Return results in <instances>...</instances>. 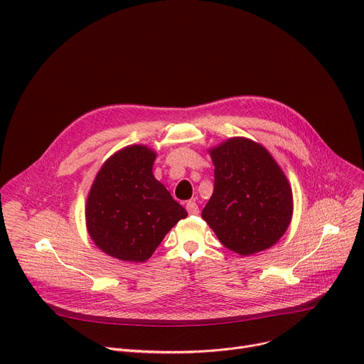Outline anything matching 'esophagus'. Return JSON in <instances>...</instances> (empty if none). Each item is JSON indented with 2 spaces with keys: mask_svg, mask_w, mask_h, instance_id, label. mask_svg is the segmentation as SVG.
<instances>
[{
  "mask_svg": "<svg viewBox=\"0 0 364 364\" xmlns=\"http://www.w3.org/2000/svg\"><path fill=\"white\" fill-rule=\"evenodd\" d=\"M186 209H187V213H188L190 215H198V214H199V208H198V205H196L195 200H188V202L186 203Z\"/></svg>",
  "mask_w": 364,
  "mask_h": 364,
  "instance_id": "esophagus-1",
  "label": "esophagus"
}]
</instances>
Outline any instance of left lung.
<instances>
[{"label":"left lung","instance_id":"obj_1","mask_svg":"<svg viewBox=\"0 0 364 364\" xmlns=\"http://www.w3.org/2000/svg\"><path fill=\"white\" fill-rule=\"evenodd\" d=\"M208 151L215 181L202 218L239 255L269 250L288 230L294 214L292 187L283 169L262 144L245 137Z\"/></svg>","mask_w":364,"mask_h":364}]
</instances>
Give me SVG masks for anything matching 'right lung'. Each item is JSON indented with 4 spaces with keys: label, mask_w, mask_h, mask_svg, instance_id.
Returning <instances> with one entry per match:
<instances>
[{
    "label": "right lung",
    "mask_w": 364,
    "mask_h": 364,
    "mask_svg": "<svg viewBox=\"0 0 364 364\" xmlns=\"http://www.w3.org/2000/svg\"><path fill=\"white\" fill-rule=\"evenodd\" d=\"M156 151L144 144L127 146L99 169L85 205L87 230L109 257L144 262L186 209L153 176Z\"/></svg>",
    "instance_id": "1"
}]
</instances>
